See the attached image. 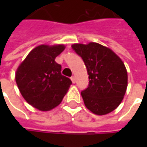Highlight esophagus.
<instances>
[{
  "mask_svg": "<svg viewBox=\"0 0 147 147\" xmlns=\"http://www.w3.org/2000/svg\"><path fill=\"white\" fill-rule=\"evenodd\" d=\"M71 80H72V82H74V83H75V82H76V78H75V77L74 76L71 77Z\"/></svg>",
  "mask_w": 147,
  "mask_h": 147,
  "instance_id": "1",
  "label": "esophagus"
}]
</instances>
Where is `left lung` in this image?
I'll return each instance as SVG.
<instances>
[{
	"label": "left lung",
	"instance_id": "obj_1",
	"mask_svg": "<svg viewBox=\"0 0 147 147\" xmlns=\"http://www.w3.org/2000/svg\"><path fill=\"white\" fill-rule=\"evenodd\" d=\"M72 48L82 59L89 75L88 87L81 92L86 107L97 115L115 110L127 86V70L121 59L96 42L74 44Z\"/></svg>",
	"mask_w": 147,
	"mask_h": 147
}]
</instances>
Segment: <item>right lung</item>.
<instances>
[{
    "label": "right lung",
    "instance_id": "add662e5",
    "mask_svg": "<svg viewBox=\"0 0 147 147\" xmlns=\"http://www.w3.org/2000/svg\"><path fill=\"white\" fill-rule=\"evenodd\" d=\"M64 45H41L32 50L16 71L20 93L29 105L42 111L60 104L72 82L61 74V65L55 59Z\"/></svg>",
    "mask_w": 147,
    "mask_h": 147
}]
</instances>
